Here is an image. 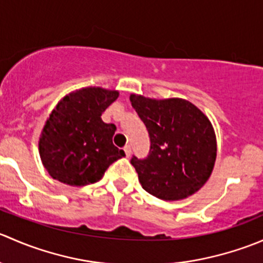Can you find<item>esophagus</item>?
<instances>
[{
	"mask_svg": "<svg viewBox=\"0 0 263 263\" xmlns=\"http://www.w3.org/2000/svg\"><path fill=\"white\" fill-rule=\"evenodd\" d=\"M123 150H124V154H126V156L128 158V156L131 155V146H129V145H126V146L123 147Z\"/></svg>",
	"mask_w": 263,
	"mask_h": 263,
	"instance_id": "obj_1",
	"label": "esophagus"
}]
</instances>
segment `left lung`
<instances>
[{"label":"left lung","mask_w":263,"mask_h":263,"mask_svg":"<svg viewBox=\"0 0 263 263\" xmlns=\"http://www.w3.org/2000/svg\"><path fill=\"white\" fill-rule=\"evenodd\" d=\"M146 126L150 151L144 159L132 156L142 188L165 201L197 192L214 169L216 137L209 118L187 100L129 97Z\"/></svg>","instance_id":"1"}]
</instances>
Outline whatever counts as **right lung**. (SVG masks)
<instances>
[{
  "label": "right lung",
  "mask_w": 263,
  "mask_h": 263,
  "mask_svg": "<svg viewBox=\"0 0 263 263\" xmlns=\"http://www.w3.org/2000/svg\"><path fill=\"white\" fill-rule=\"evenodd\" d=\"M117 98L115 90L85 87L58 103L39 139V154L52 178L70 185L95 183L124 156L113 145L116 126L102 121Z\"/></svg>",
  "instance_id": "1"
}]
</instances>
